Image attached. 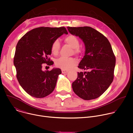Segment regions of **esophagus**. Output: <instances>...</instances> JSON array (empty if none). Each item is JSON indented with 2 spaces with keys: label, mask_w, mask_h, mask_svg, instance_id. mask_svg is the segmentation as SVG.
I'll return each instance as SVG.
<instances>
[{
  "label": "esophagus",
  "mask_w": 133,
  "mask_h": 133,
  "mask_svg": "<svg viewBox=\"0 0 133 133\" xmlns=\"http://www.w3.org/2000/svg\"><path fill=\"white\" fill-rule=\"evenodd\" d=\"M62 73H63V74H67V73L68 72V70L62 69Z\"/></svg>",
  "instance_id": "esophagus-1"
}]
</instances>
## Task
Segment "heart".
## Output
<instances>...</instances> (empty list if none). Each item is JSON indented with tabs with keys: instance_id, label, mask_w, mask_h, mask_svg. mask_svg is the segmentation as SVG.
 Instances as JSON below:
<instances>
[{
	"instance_id": "obj_1",
	"label": "heart",
	"mask_w": 133,
	"mask_h": 133,
	"mask_svg": "<svg viewBox=\"0 0 133 133\" xmlns=\"http://www.w3.org/2000/svg\"><path fill=\"white\" fill-rule=\"evenodd\" d=\"M65 42L73 48L74 52L76 54L81 53V50L79 48V41L78 38L72 35H69L65 37ZM60 43L58 40L54 41L51 45V52L55 55H57L60 49ZM77 60L73 58L60 57L55 62L56 66L64 70H69L77 64Z\"/></svg>"
}]
</instances>
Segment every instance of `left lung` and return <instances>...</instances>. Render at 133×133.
Returning <instances> with one entry per match:
<instances>
[{
	"instance_id": "obj_1",
	"label": "left lung",
	"mask_w": 133,
	"mask_h": 133,
	"mask_svg": "<svg viewBox=\"0 0 133 133\" xmlns=\"http://www.w3.org/2000/svg\"><path fill=\"white\" fill-rule=\"evenodd\" d=\"M67 28L85 46V56L78 67L86 71L78 72L72 84L73 91L84 100L97 98L107 89L114 77L116 58L111 45L105 36L90 27Z\"/></svg>"
}]
</instances>
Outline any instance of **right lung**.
I'll return each instance as SVG.
<instances>
[{
  "label": "right lung",
  "mask_w": 133,
  "mask_h": 133,
  "mask_svg": "<svg viewBox=\"0 0 133 133\" xmlns=\"http://www.w3.org/2000/svg\"><path fill=\"white\" fill-rule=\"evenodd\" d=\"M68 34L64 27H41L31 30L18 41L15 50L14 64L17 80L29 95L43 98L54 90L59 68L43 71V64L50 66L54 62L48 58L51 45L63 34Z\"/></svg>",
  "instance_id": "obj_1"
}]
</instances>
